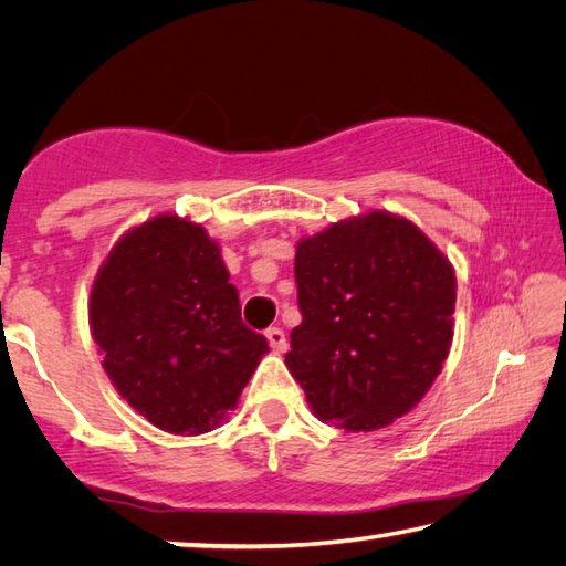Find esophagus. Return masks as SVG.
Segmentation results:
<instances>
[{"label": "esophagus", "mask_w": 566, "mask_h": 566, "mask_svg": "<svg viewBox=\"0 0 566 566\" xmlns=\"http://www.w3.org/2000/svg\"><path fill=\"white\" fill-rule=\"evenodd\" d=\"M266 339H270V347L274 352H284L286 349V337H284V332L280 327L266 329Z\"/></svg>", "instance_id": "esophagus-1"}]
</instances>
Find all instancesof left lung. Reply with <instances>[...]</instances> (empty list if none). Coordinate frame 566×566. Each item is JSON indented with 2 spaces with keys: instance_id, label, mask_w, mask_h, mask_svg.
I'll return each instance as SVG.
<instances>
[{
  "instance_id": "8db88e82",
  "label": "left lung",
  "mask_w": 566,
  "mask_h": 566,
  "mask_svg": "<svg viewBox=\"0 0 566 566\" xmlns=\"http://www.w3.org/2000/svg\"><path fill=\"white\" fill-rule=\"evenodd\" d=\"M294 276L302 324L284 364L314 415L375 432L415 409L454 337V266L432 239L375 209L304 237Z\"/></svg>"
}]
</instances>
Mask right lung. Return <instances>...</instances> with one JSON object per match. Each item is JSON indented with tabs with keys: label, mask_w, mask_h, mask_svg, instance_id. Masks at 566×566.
Instances as JSON below:
<instances>
[{
	"label": "right lung",
	"mask_w": 566,
	"mask_h": 566,
	"mask_svg": "<svg viewBox=\"0 0 566 566\" xmlns=\"http://www.w3.org/2000/svg\"><path fill=\"white\" fill-rule=\"evenodd\" d=\"M90 327L122 399L169 434L227 419L270 344L247 327L222 249L177 214L132 227L94 276Z\"/></svg>",
	"instance_id": "1"
}]
</instances>
